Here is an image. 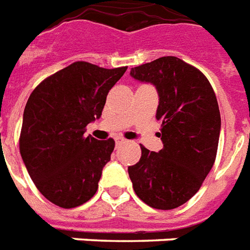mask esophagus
<instances>
[{
	"instance_id": "esophagus-1",
	"label": "esophagus",
	"mask_w": 250,
	"mask_h": 250,
	"mask_svg": "<svg viewBox=\"0 0 250 250\" xmlns=\"http://www.w3.org/2000/svg\"><path fill=\"white\" fill-rule=\"evenodd\" d=\"M126 143V140L123 137H117L116 138V145H123V144Z\"/></svg>"
}]
</instances>
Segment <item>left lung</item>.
I'll return each mask as SVG.
<instances>
[{
    "instance_id": "obj_1",
    "label": "left lung",
    "mask_w": 250,
    "mask_h": 250,
    "mask_svg": "<svg viewBox=\"0 0 250 250\" xmlns=\"http://www.w3.org/2000/svg\"><path fill=\"white\" fill-rule=\"evenodd\" d=\"M130 76L157 89L164 144L157 153L141 146L140 161L127 167L133 189L149 207H181L198 192L216 160L221 130L216 94L198 69L172 56L132 67Z\"/></svg>"
}]
</instances>
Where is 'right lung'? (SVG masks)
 <instances>
[{"label":"right lung","mask_w":250,"mask_h":250,"mask_svg":"<svg viewBox=\"0 0 250 250\" xmlns=\"http://www.w3.org/2000/svg\"><path fill=\"white\" fill-rule=\"evenodd\" d=\"M126 69L77 61L45 78L30 94L20 152L34 185L54 205L80 207L97 192L114 141L85 136V127L101 117L107 93Z\"/></svg>","instance_id":"obj_1"}]
</instances>
